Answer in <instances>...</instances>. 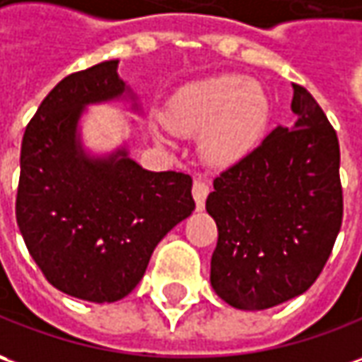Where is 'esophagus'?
<instances>
[{
	"label": "esophagus",
	"instance_id": "esophagus-1",
	"mask_svg": "<svg viewBox=\"0 0 362 362\" xmlns=\"http://www.w3.org/2000/svg\"><path fill=\"white\" fill-rule=\"evenodd\" d=\"M208 194H210V186L202 180V178H196L194 184H192V196H194V202H196V208H198V210L204 208Z\"/></svg>",
	"mask_w": 362,
	"mask_h": 362
}]
</instances>
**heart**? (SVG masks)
Returning a JSON list of instances; mask_svg holds the SVG:
<instances>
[{"mask_svg": "<svg viewBox=\"0 0 362 362\" xmlns=\"http://www.w3.org/2000/svg\"><path fill=\"white\" fill-rule=\"evenodd\" d=\"M272 119L265 88L242 75H214L182 87L166 109V127L176 134H200L202 154L232 164L250 154Z\"/></svg>", "mask_w": 362, "mask_h": 362, "instance_id": "1", "label": "heart"}]
</instances>
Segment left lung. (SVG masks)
Instances as JSON below:
<instances>
[{
	"label": "left lung",
	"mask_w": 362,
	"mask_h": 362,
	"mask_svg": "<svg viewBox=\"0 0 362 362\" xmlns=\"http://www.w3.org/2000/svg\"><path fill=\"white\" fill-rule=\"evenodd\" d=\"M291 110L293 130H272L220 172L206 200L218 226L210 281L235 309H269L305 293L341 230L335 129L311 93L295 83Z\"/></svg>",
	"instance_id": "left-lung-1"
}]
</instances>
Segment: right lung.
<instances>
[{"mask_svg":"<svg viewBox=\"0 0 362 362\" xmlns=\"http://www.w3.org/2000/svg\"><path fill=\"white\" fill-rule=\"evenodd\" d=\"M119 61L71 73L43 98L21 142L16 218L31 257L63 293L119 301L139 285L162 238L196 208L184 172H148L124 150L90 160L77 120L122 95Z\"/></svg>","mask_w":362,"mask_h":362,"instance_id":"obj_1","label":"right lung"}]
</instances>
